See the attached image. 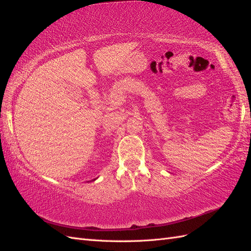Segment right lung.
Segmentation results:
<instances>
[{
	"instance_id": "right-lung-1",
	"label": "right lung",
	"mask_w": 251,
	"mask_h": 251,
	"mask_svg": "<svg viewBox=\"0 0 251 251\" xmlns=\"http://www.w3.org/2000/svg\"><path fill=\"white\" fill-rule=\"evenodd\" d=\"M94 180H95V179H94Z\"/></svg>"
}]
</instances>
